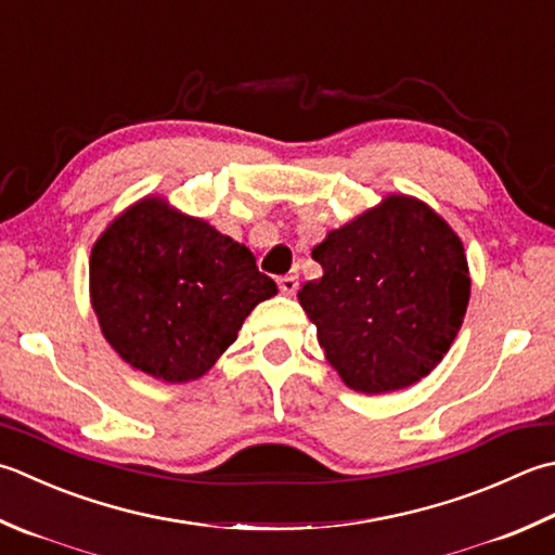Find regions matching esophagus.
<instances>
[{"label": "esophagus", "instance_id": "1", "mask_svg": "<svg viewBox=\"0 0 555 555\" xmlns=\"http://www.w3.org/2000/svg\"><path fill=\"white\" fill-rule=\"evenodd\" d=\"M279 288L286 293V296H293V293L298 291V276L296 274H286L279 279Z\"/></svg>", "mask_w": 555, "mask_h": 555}]
</instances>
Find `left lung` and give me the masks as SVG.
<instances>
[{
  "mask_svg": "<svg viewBox=\"0 0 555 555\" xmlns=\"http://www.w3.org/2000/svg\"><path fill=\"white\" fill-rule=\"evenodd\" d=\"M322 276L298 300L334 371L356 392L418 383L457 336L469 267L457 233L414 197L389 194L312 247Z\"/></svg>",
  "mask_w": 555,
  "mask_h": 555,
  "instance_id": "1",
  "label": "left lung"
}]
</instances>
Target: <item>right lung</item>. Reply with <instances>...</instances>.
<instances>
[{"label":"right lung","instance_id":"add662e5","mask_svg":"<svg viewBox=\"0 0 555 555\" xmlns=\"http://www.w3.org/2000/svg\"><path fill=\"white\" fill-rule=\"evenodd\" d=\"M271 296L274 279L245 245L158 197L119 214L91 253V306L103 336L163 383L202 377Z\"/></svg>","mask_w":555,"mask_h":555}]
</instances>
